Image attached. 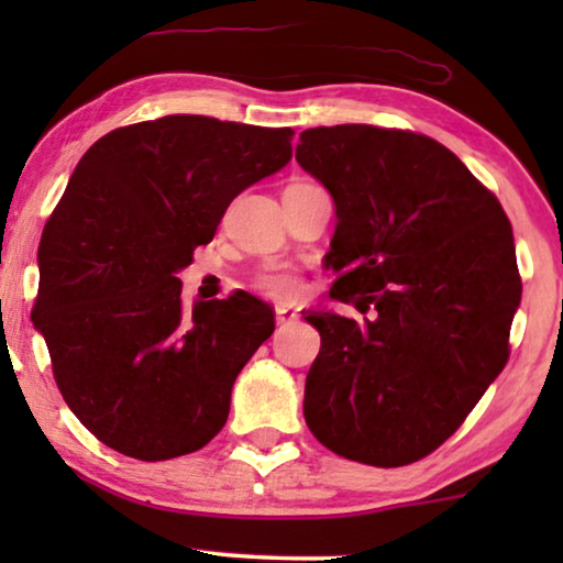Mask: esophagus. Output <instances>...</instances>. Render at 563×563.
Listing matches in <instances>:
<instances>
[{
	"label": "esophagus",
	"instance_id": "34e87169",
	"mask_svg": "<svg viewBox=\"0 0 563 563\" xmlns=\"http://www.w3.org/2000/svg\"><path fill=\"white\" fill-rule=\"evenodd\" d=\"M295 320H297V312L291 310V307H284V305L276 307V325H287V322H295Z\"/></svg>",
	"mask_w": 563,
	"mask_h": 563
}]
</instances>
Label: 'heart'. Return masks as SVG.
Here are the masks:
<instances>
[{
    "label": "heart",
    "instance_id": "heart-1",
    "mask_svg": "<svg viewBox=\"0 0 563 563\" xmlns=\"http://www.w3.org/2000/svg\"><path fill=\"white\" fill-rule=\"evenodd\" d=\"M256 284H258L261 291H266V295H272L276 299H289L299 291L297 276L291 274L289 268H282V266L264 268V272L258 274Z\"/></svg>",
    "mask_w": 563,
    "mask_h": 563
}]
</instances>
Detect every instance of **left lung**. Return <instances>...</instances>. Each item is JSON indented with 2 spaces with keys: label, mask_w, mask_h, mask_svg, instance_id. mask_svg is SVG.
<instances>
[{
  "label": "left lung",
  "mask_w": 563,
  "mask_h": 563,
  "mask_svg": "<svg viewBox=\"0 0 563 563\" xmlns=\"http://www.w3.org/2000/svg\"><path fill=\"white\" fill-rule=\"evenodd\" d=\"M297 164L335 202L330 297L372 310L305 314L320 333L307 428L343 459L412 464L456 433L507 364L522 295L510 220L445 145L418 133L310 128Z\"/></svg>",
  "instance_id": "left-lung-1"
}]
</instances>
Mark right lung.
<instances>
[{
    "mask_svg": "<svg viewBox=\"0 0 563 563\" xmlns=\"http://www.w3.org/2000/svg\"><path fill=\"white\" fill-rule=\"evenodd\" d=\"M291 135L168 114L112 130L76 164L37 249L33 322L66 405L110 449L166 461L225 426L274 310L249 291L187 307L179 274L228 205L289 164Z\"/></svg>",
    "mask_w": 563,
    "mask_h": 563,
    "instance_id": "obj_1",
    "label": "right lung"
}]
</instances>
